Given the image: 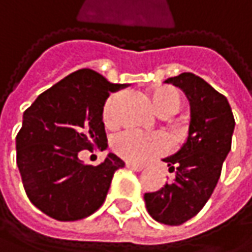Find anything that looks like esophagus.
Here are the masks:
<instances>
[{
  "label": "esophagus",
  "instance_id": "obj_1",
  "mask_svg": "<svg viewBox=\"0 0 252 252\" xmlns=\"http://www.w3.org/2000/svg\"><path fill=\"white\" fill-rule=\"evenodd\" d=\"M126 166L128 169H131V171H135V172H140V171H143V166L141 165H134V163H126Z\"/></svg>",
  "mask_w": 252,
  "mask_h": 252
}]
</instances>
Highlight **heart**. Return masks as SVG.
<instances>
[{
	"mask_svg": "<svg viewBox=\"0 0 252 252\" xmlns=\"http://www.w3.org/2000/svg\"><path fill=\"white\" fill-rule=\"evenodd\" d=\"M118 94L111 96L103 106V123L108 126L117 123L115 105ZM152 103L156 112L160 114H175L181 108L182 97L174 87H159L152 93ZM171 147V141L165 134H147L138 129H124L112 138L114 152L129 163H144L152 158H156Z\"/></svg>",
	"mask_w": 252,
	"mask_h": 252,
	"instance_id": "obj_1",
	"label": "heart"
}]
</instances>
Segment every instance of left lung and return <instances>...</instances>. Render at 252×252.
I'll return each instance as SVG.
<instances>
[{"instance_id": "8db88e82", "label": "left lung", "mask_w": 252, "mask_h": 252, "mask_svg": "<svg viewBox=\"0 0 252 252\" xmlns=\"http://www.w3.org/2000/svg\"><path fill=\"white\" fill-rule=\"evenodd\" d=\"M165 83L185 93L191 121L185 143L163 159L175 179L159 191L146 192L144 203L155 220L178 226L194 218L213 194L230 152L235 120L226 97L198 76L182 73Z\"/></svg>"}]
</instances>
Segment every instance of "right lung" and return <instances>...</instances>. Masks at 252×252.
I'll return each mask as SVG.
<instances>
[{
  "label": "right lung",
  "instance_id": "1",
  "mask_svg": "<svg viewBox=\"0 0 252 252\" xmlns=\"http://www.w3.org/2000/svg\"><path fill=\"white\" fill-rule=\"evenodd\" d=\"M124 87L83 68L39 94L25 111L16 137L17 166L29 200L49 218L80 220L103 204L124 162L109 153L92 166L78 159V152L106 147L103 106L109 93Z\"/></svg>",
  "mask_w": 252,
  "mask_h": 252
}]
</instances>
